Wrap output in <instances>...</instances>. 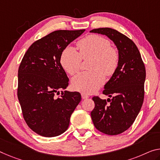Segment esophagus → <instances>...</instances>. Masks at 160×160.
<instances>
[{"mask_svg": "<svg viewBox=\"0 0 160 160\" xmlns=\"http://www.w3.org/2000/svg\"><path fill=\"white\" fill-rule=\"evenodd\" d=\"M82 98L83 99H87V98H88V96L87 94H84V93H82Z\"/></svg>", "mask_w": 160, "mask_h": 160, "instance_id": "34e87169", "label": "esophagus"}]
</instances>
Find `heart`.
<instances>
[{"label": "heart", "mask_w": 160, "mask_h": 160, "mask_svg": "<svg viewBox=\"0 0 160 160\" xmlns=\"http://www.w3.org/2000/svg\"><path fill=\"white\" fill-rule=\"evenodd\" d=\"M109 40L99 35H89L78 41L79 52L71 46L63 49L60 63L69 75L78 72L82 59L92 58L88 64L89 72L81 73L73 78L72 84L78 92L91 94L97 91L105 82V75L112 77L119 64V53L111 46Z\"/></svg>", "instance_id": "1"}]
</instances>
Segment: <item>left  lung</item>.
I'll return each mask as SVG.
<instances>
[{"instance_id":"1","label":"left lung","mask_w":160,"mask_h":160,"mask_svg":"<svg viewBox=\"0 0 160 160\" xmlns=\"http://www.w3.org/2000/svg\"><path fill=\"white\" fill-rule=\"evenodd\" d=\"M90 32L108 36L119 53L117 72L103 91V94L112 97V99L93 97L95 107L91 112L94 127L99 132L117 135L132 126L141 109L144 97L145 66L137 46L124 34L110 28H96Z\"/></svg>"}]
</instances>
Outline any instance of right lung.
I'll use <instances>...</instances> for the list:
<instances>
[{
  "instance_id": "add662e5",
  "label": "right lung",
  "mask_w": 160,
  "mask_h": 160,
  "mask_svg": "<svg viewBox=\"0 0 160 160\" xmlns=\"http://www.w3.org/2000/svg\"><path fill=\"white\" fill-rule=\"evenodd\" d=\"M84 31H53L32 43L22 58L17 95L27 125L41 136L52 137L63 133L82 99L80 93L62 92L68 87V78L61 66L60 56ZM59 91L62 95L56 98Z\"/></svg>"
}]
</instances>
